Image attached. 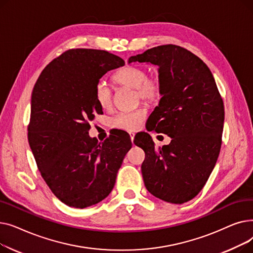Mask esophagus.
Returning a JSON list of instances; mask_svg holds the SVG:
<instances>
[{"instance_id":"esophagus-1","label":"esophagus","mask_w":253,"mask_h":253,"mask_svg":"<svg viewBox=\"0 0 253 253\" xmlns=\"http://www.w3.org/2000/svg\"><path fill=\"white\" fill-rule=\"evenodd\" d=\"M129 136H130V139H131L132 143H133V140H134V136H135V134L133 133V132H129Z\"/></svg>"}]
</instances>
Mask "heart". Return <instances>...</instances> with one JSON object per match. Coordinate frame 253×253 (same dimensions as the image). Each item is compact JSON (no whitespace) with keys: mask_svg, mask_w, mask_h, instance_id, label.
Segmentation results:
<instances>
[{"mask_svg":"<svg viewBox=\"0 0 253 253\" xmlns=\"http://www.w3.org/2000/svg\"><path fill=\"white\" fill-rule=\"evenodd\" d=\"M114 82L121 87L134 89L136 98L145 103H155L162 96V82L158 76H148V71L141 66L128 65L117 72ZM94 96L100 108L106 110L113 104V91L104 81H99L94 89ZM147 113L143 109L119 113L111 120V126L126 131L136 130L144 121Z\"/></svg>","mask_w":253,"mask_h":253,"instance_id":"obj_1","label":"heart"}]
</instances>
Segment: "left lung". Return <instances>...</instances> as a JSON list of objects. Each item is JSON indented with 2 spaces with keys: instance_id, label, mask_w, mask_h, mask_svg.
<instances>
[{
  "instance_id": "8db88e82",
  "label": "left lung",
  "mask_w": 253,
  "mask_h": 253,
  "mask_svg": "<svg viewBox=\"0 0 253 253\" xmlns=\"http://www.w3.org/2000/svg\"><path fill=\"white\" fill-rule=\"evenodd\" d=\"M159 66L163 90L159 105L150 116L148 131L156 130L171 137V142L155 148L144 133L141 173L147 190L163 201L182 204L201 192L213 170L221 147L224 109L214 78L208 66L187 49L162 45L131 62Z\"/></svg>"
}]
</instances>
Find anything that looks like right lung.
I'll use <instances>...</instances> for the list:
<instances>
[{"label":"right lung","instance_id":"obj_1","mask_svg":"<svg viewBox=\"0 0 253 253\" xmlns=\"http://www.w3.org/2000/svg\"><path fill=\"white\" fill-rule=\"evenodd\" d=\"M124 64L108 51L71 49L46 66L33 89L30 147L47 185L70 207L86 208L108 197L131 149L126 137L98 142L89 136V122L102 113L95 86Z\"/></svg>","mask_w":253,"mask_h":253}]
</instances>
